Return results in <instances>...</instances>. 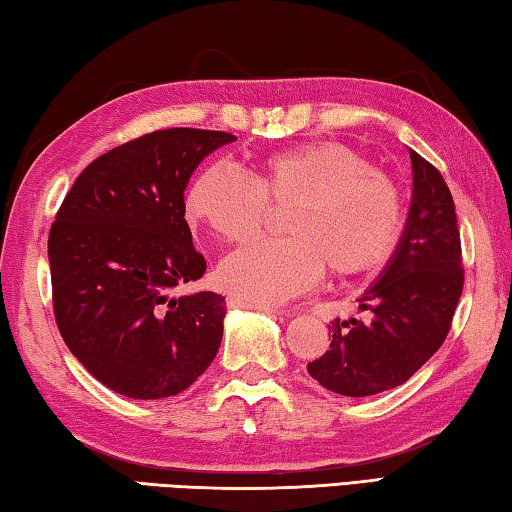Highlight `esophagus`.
Instances as JSON below:
<instances>
[{
    "label": "esophagus",
    "instance_id": "34e87169",
    "mask_svg": "<svg viewBox=\"0 0 512 512\" xmlns=\"http://www.w3.org/2000/svg\"><path fill=\"white\" fill-rule=\"evenodd\" d=\"M230 307H241V309H255V311H264V314H282V309H277L273 305H264V302H250V300H241V298H228Z\"/></svg>",
    "mask_w": 512,
    "mask_h": 512
}]
</instances>
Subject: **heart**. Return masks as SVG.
I'll use <instances>...</instances> for the list:
<instances>
[{"instance_id":"heart-1","label":"heart","mask_w":512,"mask_h":512,"mask_svg":"<svg viewBox=\"0 0 512 512\" xmlns=\"http://www.w3.org/2000/svg\"><path fill=\"white\" fill-rule=\"evenodd\" d=\"M287 207L289 239L259 241L225 257L219 282L246 300L282 302L329 268L357 275L391 255L404 225L402 194L384 171L336 142H311L253 162L244 173L228 164H207L185 194L189 223L210 230L225 244L253 239L268 205Z\"/></svg>"}]
</instances>
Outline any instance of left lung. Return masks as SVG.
<instances>
[{"instance_id":"8db88e82","label":"left lung","mask_w":512,"mask_h":512,"mask_svg":"<svg viewBox=\"0 0 512 512\" xmlns=\"http://www.w3.org/2000/svg\"><path fill=\"white\" fill-rule=\"evenodd\" d=\"M413 194L400 241L361 293L370 320H332V343L307 372L327 391L368 397L404 384L447 339L463 293L461 232L440 171L411 151Z\"/></svg>"}]
</instances>
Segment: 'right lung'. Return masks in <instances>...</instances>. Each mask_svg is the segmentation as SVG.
I'll list each match as a JSON object with an SVG mask.
<instances>
[{
    "mask_svg": "<svg viewBox=\"0 0 512 512\" xmlns=\"http://www.w3.org/2000/svg\"><path fill=\"white\" fill-rule=\"evenodd\" d=\"M237 137L167 128L85 167L49 232L54 314L65 345L103 386L133 400L183 393L223 339L225 298L173 296L205 259L185 221V189Z\"/></svg>",
    "mask_w": 512,
    "mask_h": 512,
    "instance_id": "1",
    "label": "right lung"
}]
</instances>
